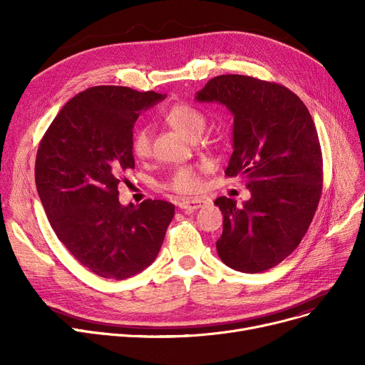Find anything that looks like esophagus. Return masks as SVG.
<instances>
[{
    "label": "esophagus",
    "instance_id": "34e87169",
    "mask_svg": "<svg viewBox=\"0 0 365 365\" xmlns=\"http://www.w3.org/2000/svg\"><path fill=\"white\" fill-rule=\"evenodd\" d=\"M207 204L205 200H200V198H192V200H183L179 202V207L182 210H185L186 213H192L195 210L204 207Z\"/></svg>",
    "mask_w": 365,
    "mask_h": 365
}]
</instances>
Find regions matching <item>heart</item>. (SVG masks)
<instances>
[{"label":"heart","mask_w":365,"mask_h":365,"mask_svg":"<svg viewBox=\"0 0 365 365\" xmlns=\"http://www.w3.org/2000/svg\"><path fill=\"white\" fill-rule=\"evenodd\" d=\"M163 120L171 128L190 139H197L205 127V117L202 112L187 103H175L168 106ZM131 152L136 158H146L150 153V138L149 131L143 127L134 130L131 136ZM205 170V164L182 165L171 171L165 186L178 194H195L201 189L202 180L201 173Z\"/></svg>","instance_id":"obj_1"}]
</instances>
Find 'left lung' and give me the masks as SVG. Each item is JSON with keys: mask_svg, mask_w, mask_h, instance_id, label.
Instances as JSON below:
<instances>
[{"mask_svg": "<svg viewBox=\"0 0 365 365\" xmlns=\"http://www.w3.org/2000/svg\"><path fill=\"white\" fill-rule=\"evenodd\" d=\"M234 115V152L225 175L244 176L252 198L219 197L222 262L257 274L290 256L314 219L322 192V153L308 108L287 87L245 75H219L195 96Z\"/></svg>", "mask_w": 365, "mask_h": 365, "instance_id": "1", "label": "left lung"}]
</instances>
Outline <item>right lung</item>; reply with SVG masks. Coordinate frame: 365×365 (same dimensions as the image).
I'll return each instance as SVG.
<instances>
[{
  "mask_svg": "<svg viewBox=\"0 0 365 365\" xmlns=\"http://www.w3.org/2000/svg\"><path fill=\"white\" fill-rule=\"evenodd\" d=\"M155 91L98 86L72 98L38 146L35 183L48 222L69 253L96 275L125 279L157 259L175 205H121L118 185L134 168L133 127Z\"/></svg>",
  "mask_w": 365,
  "mask_h": 365,
  "instance_id": "1",
  "label": "right lung"
}]
</instances>
